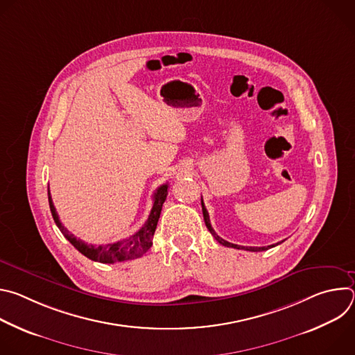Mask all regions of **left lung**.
<instances>
[{
	"mask_svg": "<svg viewBox=\"0 0 355 355\" xmlns=\"http://www.w3.org/2000/svg\"><path fill=\"white\" fill-rule=\"evenodd\" d=\"M200 205H202V212H204V220H205V225H207V227H208V230L212 233V236L222 244V245H225V247H233V248H237V250H247V251H264V250H268V248H271V247H275V245H278V244H281L282 241H279V243H277V244H271V245H267V247H244V245H237V244H233V243H229V241H226V240H223L222 237H219L218 234H216V232L212 229V225H211V220H209V214H208V211H207V208H205V205H204V200L200 199Z\"/></svg>",
	"mask_w": 355,
	"mask_h": 355,
	"instance_id": "left-lung-1",
	"label": "left lung"
}]
</instances>
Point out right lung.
<instances>
[{
  "mask_svg": "<svg viewBox=\"0 0 355 355\" xmlns=\"http://www.w3.org/2000/svg\"><path fill=\"white\" fill-rule=\"evenodd\" d=\"M167 188L168 184H164L157 188V191L153 195V208L150 211V215L141 229H139L135 234H132L128 239H123L121 241L112 243V244H105V245H92L87 244L83 240L77 239L74 234H71L60 222L59 215L56 212V208L53 205L52 196H50V191L47 188V196H49V207L50 212H52V216L55 219V223L63 233V236L81 252L87 259L98 263H104V264H114V263H121L126 260H133L137 257H141L144 252L153 244V234L157 227V222L162 214V208L164 200L167 198Z\"/></svg>",
  "mask_w": 355,
  "mask_h": 355,
  "instance_id": "1",
  "label": "right lung"
}]
</instances>
